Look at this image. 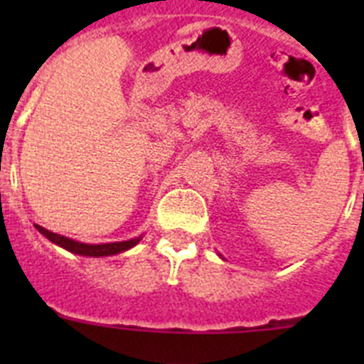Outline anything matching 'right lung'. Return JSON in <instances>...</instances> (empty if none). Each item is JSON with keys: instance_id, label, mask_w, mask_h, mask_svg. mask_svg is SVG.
Returning a JSON list of instances; mask_svg holds the SVG:
<instances>
[{"instance_id": "obj_1", "label": "right lung", "mask_w": 364, "mask_h": 364, "mask_svg": "<svg viewBox=\"0 0 364 364\" xmlns=\"http://www.w3.org/2000/svg\"><path fill=\"white\" fill-rule=\"evenodd\" d=\"M36 230L40 231L43 237L50 240V242L58 244L60 247L67 250L70 253H76V255H83V257H109V255H117V253L122 252H127L131 250L133 246H136L140 242L142 237H136V239H131V240H124V242H109V244H83L78 242V240H73L69 237H63V235H58L53 233V231L45 230V228L38 226L34 224Z\"/></svg>"}]
</instances>
